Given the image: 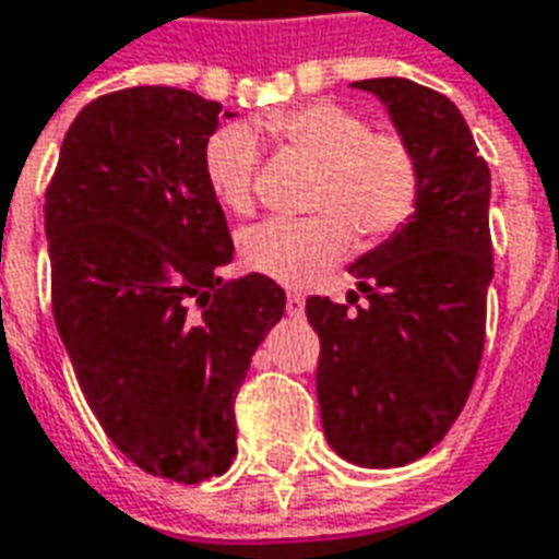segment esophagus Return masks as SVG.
I'll use <instances>...</instances> for the list:
<instances>
[{
	"mask_svg": "<svg viewBox=\"0 0 559 559\" xmlns=\"http://www.w3.org/2000/svg\"><path fill=\"white\" fill-rule=\"evenodd\" d=\"M305 311V296L302 293H287V314L299 317Z\"/></svg>",
	"mask_w": 559,
	"mask_h": 559,
	"instance_id": "34e87169",
	"label": "esophagus"
}]
</instances>
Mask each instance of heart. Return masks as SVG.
Listing matches in <instances>:
<instances>
[{
    "mask_svg": "<svg viewBox=\"0 0 559 559\" xmlns=\"http://www.w3.org/2000/svg\"><path fill=\"white\" fill-rule=\"evenodd\" d=\"M263 126L293 152L320 164L308 218H266L239 233V257L257 275L305 284L338 263L353 227L368 239H386L416 215L421 167L413 143L395 128H371L359 110L338 102H308L275 110ZM212 194L230 212L254 203L257 140L242 126L221 128L203 152Z\"/></svg>",
    "mask_w": 559,
    "mask_h": 559,
    "instance_id": "b5f03b06",
    "label": "heart"
}]
</instances>
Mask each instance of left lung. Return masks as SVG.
<instances>
[{"mask_svg":"<svg viewBox=\"0 0 559 559\" xmlns=\"http://www.w3.org/2000/svg\"><path fill=\"white\" fill-rule=\"evenodd\" d=\"M353 86L386 104L416 148L419 209L350 266L368 305L350 311L311 296L305 314L320 335L317 401L329 445L359 467L386 469L443 440L479 371L493 278L491 170L445 95L404 78Z\"/></svg>","mask_w":559,"mask_h":559,"instance_id":"left-lung-1","label":"left lung"}]
</instances>
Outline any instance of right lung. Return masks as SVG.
I'll return each mask as SVG.
<instances>
[{
  "label": "right lung",
  "mask_w": 559,
  "mask_h": 559,
  "mask_svg": "<svg viewBox=\"0 0 559 559\" xmlns=\"http://www.w3.org/2000/svg\"><path fill=\"white\" fill-rule=\"evenodd\" d=\"M218 102L131 86L68 128L44 203L59 338L116 449L170 481L236 457V395L284 314L266 275L221 281L233 239L203 173Z\"/></svg>",
  "instance_id": "add662e5"
}]
</instances>
